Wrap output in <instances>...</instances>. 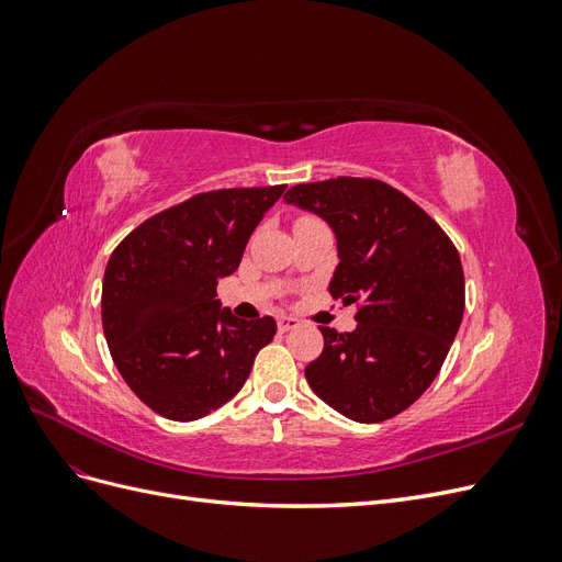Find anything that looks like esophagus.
<instances>
[{
	"label": "esophagus",
	"instance_id": "1",
	"mask_svg": "<svg viewBox=\"0 0 562 562\" xmlns=\"http://www.w3.org/2000/svg\"><path fill=\"white\" fill-rule=\"evenodd\" d=\"M277 326H279V333H288V330H293V328L300 326V318H295V316H279L277 318Z\"/></svg>",
	"mask_w": 562,
	"mask_h": 562
}]
</instances>
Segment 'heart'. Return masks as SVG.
<instances>
[{"mask_svg": "<svg viewBox=\"0 0 562 562\" xmlns=\"http://www.w3.org/2000/svg\"><path fill=\"white\" fill-rule=\"evenodd\" d=\"M300 220H302V217H300Z\"/></svg>", "mask_w": 562, "mask_h": 562, "instance_id": "1", "label": "heart"}]
</instances>
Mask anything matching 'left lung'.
Here are the masks:
<instances>
[{
  "instance_id": "obj_1",
  "label": "left lung",
  "mask_w": 562,
  "mask_h": 562,
  "mask_svg": "<svg viewBox=\"0 0 562 562\" xmlns=\"http://www.w3.org/2000/svg\"><path fill=\"white\" fill-rule=\"evenodd\" d=\"M288 203L337 236L333 300L356 304V330L323 328L304 368L314 394L353 422H384L436 380L464 316V269L450 236L413 199L372 178L295 184Z\"/></svg>"
}]
</instances>
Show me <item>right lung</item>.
Wrapping results in <instances>:
<instances>
[{"label":"right lung","mask_w":562,"mask_h":562,"mask_svg":"<svg viewBox=\"0 0 562 562\" xmlns=\"http://www.w3.org/2000/svg\"><path fill=\"white\" fill-rule=\"evenodd\" d=\"M283 190L194 194L147 217L110 255L100 300L108 347L124 382L157 415L192 422L217 411L274 339V318H236L215 297L217 279L239 267Z\"/></svg>","instance_id":"obj_1"}]
</instances>
